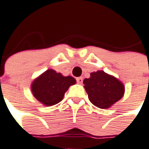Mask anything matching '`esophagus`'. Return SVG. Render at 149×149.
Wrapping results in <instances>:
<instances>
[{"label": "esophagus", "mask_w": 149, "mask_h": 149, "mask_svg": "<svg viewBox=\"0 0 149 149\" xmlns=\"http://www.w3.org/2000/svg\"><path fill=\"white\" fill-rule=\"evenodd\" d=\"M77 84H83V78H82V77H77Z\"/></svg>", "instance_id": "34e87169"}]
</instances>
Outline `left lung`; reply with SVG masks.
I'll use <instances>...</instances> for the list:
<instances>
[{
  "label": "left lung",
  "instance_id": "left-lung-1",
  "mask_svg": "<svg viewBox=\"0 0 149 149\" xmlns=\"http://www.w3.org/2000/svg\"><path fill=\"white\" fill-rule=\"evenodd\" d=\"M90 101L99 108H109L124 95L125 86L113 76L99 70L84 80Z\"/></svg>",
  "mask_w": 149,
  "mask_h": 149
}]
</instances>
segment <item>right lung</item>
I'll return each mask as SVG.
<instances>
[{
    "label": "right lung",
    "instance_id": "obj_1",
    "mask_svg": "<svg viewBox=\"0 0 149 149\" xmlns=\"http://www.w3.org/2000/svg\"><path fill=\"white\" fill-rule=\"evenodd\" d=\"M76 84L73 77H63L60 72L48 70L31 84V92L38 101L45 106H52L63 99L70 86Z\"/></svg>",
    "mask_w": 149,
    "mask_h": 149
}]
</instances>
